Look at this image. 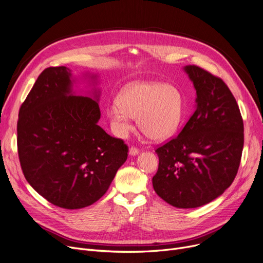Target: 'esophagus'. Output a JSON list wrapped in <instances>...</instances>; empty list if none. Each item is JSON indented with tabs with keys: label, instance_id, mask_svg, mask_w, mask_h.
<instances>
[{
	"label": "esophagus",
	"instance_id": "1",
	"mask_svg": "<svg viewBox=\"0 0 263 263\" xmlns=\"http://www.w3.org/2000/svg\"><path fill=\"white\" fill-rule=\"evenodd\" d=\"M139 153H140V149H139V148H136V147H134V146H131V147H130L129 154H130L131 156H136Z\"/></svg>",
	"mask_w": 263,
	"mask_h": 263
}]
</instances>
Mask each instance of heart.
I'll return each mask as SVG.
<instances>
[{
	"label": "heart",
	"mask_w": 263,
	"mask_h": 263,
	"mask_svg": "<svg viewBox=\"0 0 263 263\" xmlns=\"http://www.w3.org/2000/svg\"><path fill=\"white\" fill-rule=\"evenodd\" d=\"M106 114L114 133L127 136L133 129L132 119L139 118L142 132L154 141L170 139L183 116V98L178 87L158 82H135L118 95Z\"/></svg>",
	"instance_id": "obj_1"
}]
</instances>
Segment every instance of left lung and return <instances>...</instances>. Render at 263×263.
I'll use <instances>...</instances> for the list:
<instances>
[{"label": "left lung", "instance_id": "8db88e82", "mask_svg": "<svg viewBox=\"0 0 263 263\" xmlns=\"http://www.w3.org/2000/svg\"><path fill=\"white\" fill-rule=\"evenodd\" d=\"M196 89V109L176 137L156 149L157 194L177 208L189 209L222 195L237 176L244 144L239 105L226 83L189 65Z\"/></svg>", "mask_w": 263, "mask_h": 263}]
</instances>
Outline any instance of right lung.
Returning <instances> with one entry per match:
<instances>
[{
    "label": "right lung",
    "instance_id": "add662e5",
    "mask_svg": "<svg viewBox=\"0 0 263 263\" xmlns=\"http://www.w3.org/2000/svg\"><path fill=\"white\" fill-rule=\"evenodd\" d=\"M68 68L41 72L22 103L17 144L23 175L54 205L81 209L100 199L128 158V146L100 126L95 100L72 93Z\"/></svg>",
    "mask_w": 263,
    "mask_h": 263
}]
</instances>
